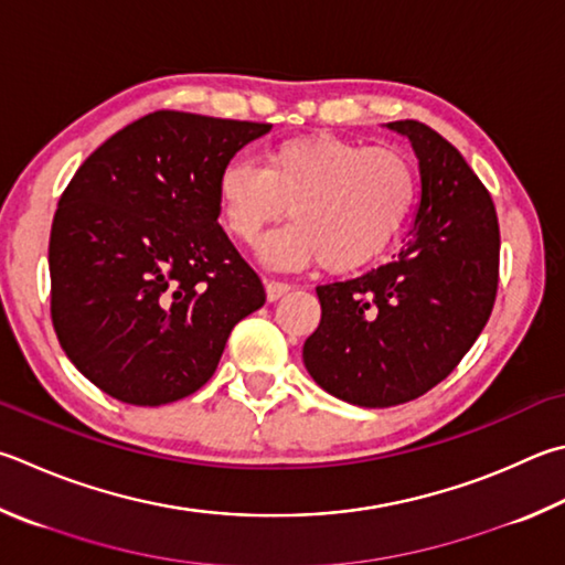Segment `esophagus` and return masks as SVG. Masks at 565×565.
I'll use <instances>...</instances> for the list:
<instances>
[{
    "mask_svg": "<svg viewBox=\"0 0 565 565\" xmlns=\"http://www.w3.org/2000/svg\"><path fill=\"white\" fill-rule=\"evenodd\" d=\"M291 291V286L289 284H284V281H274V279H269L266 281V299L269 301H279L284 294H289Z\"/></svg>",
    "mask_w": 565,
    "mask_h": 565,
    "instance_id": "34e87169",
    "label": "esophagus"
}]
</instances>
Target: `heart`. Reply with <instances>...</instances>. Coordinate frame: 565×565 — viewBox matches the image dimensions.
Listing matches in <instances>:
<instances>
[{
	"label": "heart",
	"instance_id": "1",
	"mask_svg": "<svg viewBox=\"0 0 565 565\" xmlns=\"http://www.w3.org/2000/svg\"><path fill=\"white\" fill-rule=\"evenodd\" d=\"M224 227L254 244L289 210L291 224L264 242L276 266L321 262L348 274L393 247L417 202V170L399 150L306 136L264 152L262 168L234 160L217 178Z\"/></svg>",
	"mask_w": 565,
	"mask_h": 565
}]
</instances>
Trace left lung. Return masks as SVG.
<instances>
[{
    "mask_svg": "<svg viewBox=\"0 0 565 565\" xmlns=\"http://www.w3.org/2000/svg\"><path fill=\"white\" fill-rule=\"evenodd\" d=\"M385 128L419 162L409 239L395 262L316 286L321 323L303 343L313 381L358 407H393L445 381L487 326L499 284L497 210L475 170L425 122Z\"/></svg>",
    "mask_w": 565,
    "mask_h": 565,
    "instance_id": "left-lung-1",
    "label": "left lung"
}]
</instances>
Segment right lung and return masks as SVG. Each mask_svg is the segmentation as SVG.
I'll list each match as a JSON object with an SVG mask.
<instances>
[{"mask_svg":"<svg viewBox=\"0 0 565 565\" xmlns=\"http://www.w3.org/2000/svg\"><path fill=\"white\" fill-rule=\"evenodd\" d=\"M269 122L158 110L76 170L51 224V321L110 397L158 407L217 371L232 328L266 301L217 224L224 166Z\"/></svg>","mask_w":565,"mask_h":565,"instance_id":"add662e5","label":"right lung"}]
</instances>
